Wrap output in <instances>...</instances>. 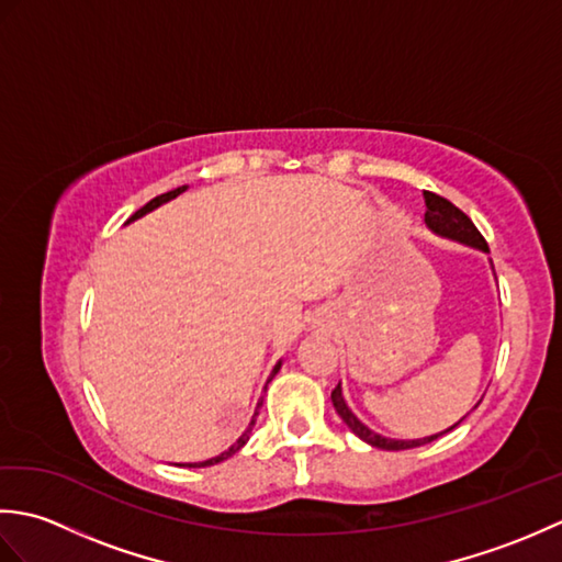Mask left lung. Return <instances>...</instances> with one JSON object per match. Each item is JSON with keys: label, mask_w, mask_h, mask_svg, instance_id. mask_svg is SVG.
<instances>
[{"label": "left lung", "mask_w": 562, "mask_h": 562, "mask_svg": "<svg viewBox=\"0 0 562 562\" xmlns=\"http://www.w3.org/2000/svg\"><path fill=\"white\" fill-rule=\"evenodd\" d=\"M423 198H425V207H427V210H425V222H427L429 229L441 234V236L457 238V241L475 246V248H481V250H487V241L483 238V234H481L479 229H475V224L469 220V214L461 212V210H459L457 205H453V202H449L447 198H441V195H437V193H429V190H425ZM330 398H333V405H336L338 415L342 417V423L348 425L357 437L364 439L367 445H372V447H376V449H386V451L415 449V447L429 445V441L439 439L441 435H447V432H451L453 427H457V425H453V427L445 429V432H439V435L423 437V439H411V441L386 439V437H381V435L372 432V429H369L367 425H362L360 420H357V417L352 415V411L348 408V403H345V398H342L340 384H338L336 389H333Z\"/></svg>", "instance_id": "8db88e82"}]
</instances>
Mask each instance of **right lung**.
I'll list each match as a JSON object with an SVG mask.
<instances>
[{
    "instance_id": "obj_1",
    "label": "right lung",
    "mask_w": 562,
    "mask_h": 562,
    "mask_svg": "<svg viewBox=\"0 0 562 562\" xmlns=\"http://www.w3.org/2000/svg\"><path fill=\"white\" fill-rule=\"evenodd\" d=\"M183 190H186V186H181V188H176V190H169V193H164V195H157V198H154V200H149L145 207H139V210H137V212L133 214V217H130V222H133V220H137V217H142V214H147V212H151L154 207H159V205H161V202H166V200H171V198H176V195H181V193H183ZM278 369H280V364H274V369H272V374H270V379H272L274 374H278ZM260 405H262V403H258V408H260ZM256 415H258V413H256ZM254 425H256V417H254V420H250V425H248V429H246V432H244L241 437H238V441H236V445H232L229 449H226V451H222V453H220V457H214V459H210V461H202V463H186V465H188V469H202V465H214V463H220V461H224V459H229V457H234V453H236L238 449H241V447L246 445V439L250 437V429H254Z\"/></svg>"
}]
</instances>
